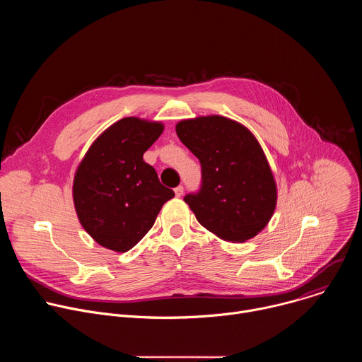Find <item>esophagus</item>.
<instances>
[{
    "label": "esophagus",
    "instance_id": "esophagus-1",
    "mask_svg": "<svg viewBox=\"0 0 362 362\" xmlns=\"http://www.w3.org/2000/svg\"><path fill=\"white\" fill-rule=\"evenodd\" d=\"M175 194H176V197H180L183 194V186H177L175 189Z\"/></svg>",
    "mask_w": 362,
    "mask_h": 362
}]
</instances>
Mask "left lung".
<instances>
[{
    "instance_id": "obj_1",
    "label": "left lung",
    "mask_w": 362,
    "mask_h": 362,
    "mask_svg": "<svg viewBox=\"0 0 362 362\" xmlns=\"http://www.w3.org/2000/svg\"><path fill=\"white\" fill-rule=\"evenodd\" d=\"M176 133L202 168L197 192L183 197L197 222L233 243L259 233L275 211L276 185L255 136L222 116L183 120Z\"/></svg>"
}]
</instances>
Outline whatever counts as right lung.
Here are the masks:
<instances>
[{
    "instance_id": "obj_1",
    "label": "right lung",
    "mask_w": 362,
    "mask_h": 362,
    "mask_svg": "<svg viewBox=\"0 0 362 362\" xmlns=\"http://www.w3.org/2000/svg\"><path fill=\"white\" fill-rule=\"evenodd\" d=\"M162 132V123L122 119L91 144L80 163L73 185L76 212L98 245L127 252L175 196L143 160Z\"/></svg>"
}]
</instances>
